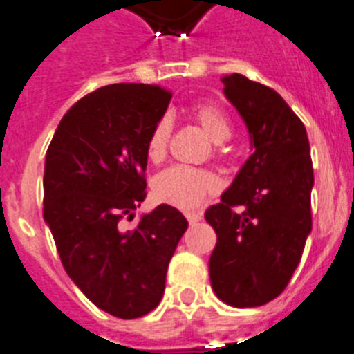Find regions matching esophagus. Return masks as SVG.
Here are the masks:
<instances>
[{
    "label": "esophagus",
    "instance_id": "1",
    "mask_svg": "<svg viewBox=\"0 0 354 354\" xmlns=\"http://www.w3.org/2000/svg\"><path fill=\"white\" fill-rule=\"evenodd\" d=\"M185 218H187V221L191 223V225H196L198 221H201V218H203V216H201V212H185Z\"/></svg>",
    "mask_w": 354,
    "mask_h": 354
}]
</instances>
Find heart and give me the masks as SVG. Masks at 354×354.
Listing matches in <instances>:
<instances>
[{"label": "heart", "mask_w": 354, "mask_h": 354, "mask_svg": "<svg viewBox=\"0 0 354 354\" xmlns=\"http://www.w3.org/2000/svg\"><path fill=\"white\" fill-rule=\"evenodd\" d=\"M191 118L201 127V131L209 136V140L216 144V151L221 149L223 142H227L232 135L230 118L218 104H196L191 108ZM171 131V118L162 117L156 120L145 145L149 160L160 162L165 156ZM216 191H218V180L212 172L185 167V165L165 169L153 182L154 196L163 203H169L178 209H194L203 201L205 196Z\"/></svg>", "instance_id": "obj_1"}]
</instances>
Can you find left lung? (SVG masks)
Segmentation results:
<instances>
[{
    "mask_svg": "<svg viewBox=\"0 0 354 354\" xmlns=\"http://www.w3.org/2000/svg\"><path fill=\"white\" fill-rule=\"evenodd\" d=\"M221 82L254 151L221 201L205 212L218 236L210 283L228 306L255 308L284 292L311 232L310 142L277 91L239 73Z\"/></svg>",
    "mask_w": 354,
    "mask_h": 354,
    "instance_id": "obj_1",
    "label": "left lung"
}]
</instances>
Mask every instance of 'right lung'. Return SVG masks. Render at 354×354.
<instances>
[{"mask_svg": "<svg viewBox=\"0 0 354 354\" xmlns=\"http://www.w3.org/2000/svg\"><path fill=\"white\" fill-rule=\"evenodd\" d=\"M153 84L102 86L77 100L46 151L43 216L62 266L97 308L138 319L160 304L178 241L189 227L158 205L127 228L145 200L147 138L171 102Z\"/></svg>", "mask_w": 354, "mask_h": 354, "instance_id": "1", "label": "right lung"}]
</instances>
